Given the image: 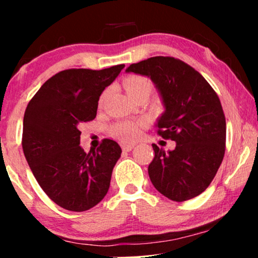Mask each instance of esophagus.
Segmentation results:
<instances>
[{
	"instance_id": "34e87169",
	"label": "esophagus",
	"mask_w": 258,
	"mask_h": 258,
	"mask_svg": "<svg viewBox=\"0 0 258 258\" xmlns=\"http://www.w3.org/2000/svg\"><path fill=\"white\" fill-rule=\"evenodd\" d=\"M136 144L135 143H128V142H121V147L123 151H130L133 149L134 147H135Z\"/></svg>"
}]
</instances>
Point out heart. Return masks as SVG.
I'll use <instances>...</instances> for the list:
<instances>
[{
	"label": "heart",
	"instance_id": "obj_1",
	"mask_svg": "<svg viewBox=\"0 0 258 258\" xmlns=\"http://www.w3.org/2000/svg\"><path fill=\"white\" fill-rule=\"evenodd\" d=\"M124 88L126 94H134L143 89H151V83L149 80L142 76H129L124 81ZM142 122H122L114 126V133L123 140H133L139 135L140 125Z\"/></svg>",
	"mask_w": 258,
	"mask_h": 258
}]
</instances>
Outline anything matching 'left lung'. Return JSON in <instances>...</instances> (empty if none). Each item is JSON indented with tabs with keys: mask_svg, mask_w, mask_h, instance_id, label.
Returning <instances> with one entry per match:
<instances>
[{
	"mask_svg": "<svg viewBox=\"0 0 258 258\" xmlns=\"http://www.w3.org/2000/svg\"><path fill=\"white\" fill-rule=\"evenodd\" d=\"M125 73L153 81L164 107L157 133L176 142L168 151L153 144L151 183L176 202L199 196L214 179L225 151L227 125L217 94L199 72L174 57L155 56L130 64Z\"/></svg>",
	"mask_w": 258,
	"mask_h": 258,
	"instance_id": "obj_1",
	"label": "left lung"
}]
</instances>
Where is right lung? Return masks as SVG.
Returning <instances> with one entry per match:
<instances>
[{
  "mask_svg": "<svg viewBox=\"0 0 258 258\" xmlns=\"http://www.w3.org/2000/svg\"><path fill=\"white\" fill-rule=\"evenodd\" d=\"M123 68L59 72L40 88L24 112V156L43 191L63 209L89 210L107 195L121 147L105 139L96 150L84 153L79 125L96 117L101 94Z\"/></svg>",
  "mask_w": 258,
  "mask_h": 258,
  "instance_id": "obj_1",
  "label": "right lung"
}]
</instances>
